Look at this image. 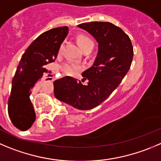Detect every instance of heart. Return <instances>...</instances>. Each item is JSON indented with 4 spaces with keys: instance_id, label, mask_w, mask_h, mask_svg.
<instances>
[{
    "instance_id": "b5f03b06",
    "label": "heart",
    "mask_w": 161,
    "mask_h": 161,
    "mask_svg": "<svg viewBox=\"0 0 161 161\" xmlns=\"http://www.w3.org/2000/svg\"><path fill=\"white\" fill-rule=\"evenodd\" d=\"M76 41H77L80 48L83 50H88V49L92 50L93 47H94V42H93L92 39L85 34L78 35L77 37H76ZM62 46L59 49V53H61V51H62ZM62 70L65 74L73 75L80 70V66L78 64L73 63V62H66V63L62 65Z\"/></svg>"
}]
</instances>
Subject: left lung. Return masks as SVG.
Instances as JSON below:
<instances>
[{
    "instance_id": "left-lung-1",
    "label": "left lung",
    "mask_w": 161,
    "mask_h": 161,
    "mask_svg": "<svg viewBox=\"0 0 161 161\" xmlns=\"http://www.w3.org/2000/svg\"><path fill=\"white\" fill-rule=\"evenodd\" d=\"M78 27L89 32L99 43L94 64L82 73L88 85L65 76L56 80L53 86L57 99L86 111L101 104L120 85L130 68L134 49L129 36L111 23L95 21Z\"/></svg>"
}]
</instances>
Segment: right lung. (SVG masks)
<instances>
[{"label": "right lung", "instance_id": "obj_1", "mask_svg": "<svg viewBox=\"0 0 161 161\" xmlns=\"http://www.w3.org/2000/svg\"><path fill=\"white\" fill-rule=\"evenodd\" d=\"M68 32L66 26L43 32L23 54L13 77L8 103V115L17 129L27 130L36 120L30 96L47 71L46 65L56 59L61 44Z\"/></svg>", "mask_w": 161, "mask_h": 161}]
</instances>
